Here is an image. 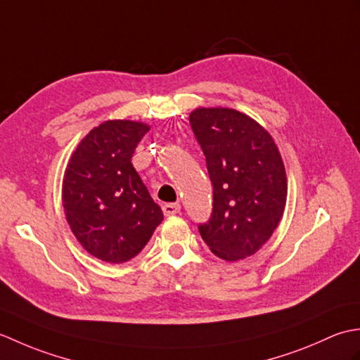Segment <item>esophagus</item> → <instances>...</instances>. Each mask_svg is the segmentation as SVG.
Segmentation results:
<instances>
[{
	"label": "esophagus",
	"mask_w": 360,
	"mask_h": 360,
	"mask_svg": "<svg viewBox=\"0 0 360 360\" xmlns=\"http://www.w3.org/2000/svg\"><path fill=\"white\" fill-rule=\"evenodd\" d=\"M162 210H164V215L165 217L176 215V213L181 212V205L176 204V202H168V204L162 205Z\"/></svg>",
	"instance_id": "obj_1"
}]
</instances>
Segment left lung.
Wrapping results in <instances>:
<instances>
[{
    "instance_id": "1",
    "label": "left lung",
    "mask_w": 360,
    "mask_h": 360,
    "mask_svg": "<svg viewBox=\"0 0 360 360\" xmlns=\"http://www.w3.org/2000/svg\"><path fill=\"white\" fill-rule=\"evenodd\" d=\"M188 120L213 187L210 218L198 231L219 258L250 257L269 240L285 210L288 184L277 145L235 110L198 108Z\"/></svg>"
}]
</instances>
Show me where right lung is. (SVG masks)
<instances>
[{
    "label": "right lung",
    "mask_w": 360,
    "mask_h": 360,
    "mask_svg": "<svg viewBox=\"0 0 360 360\" xmlns=\"http://www.w3.org/2000/svg\"><path fill=\"white\" fill-rule=\"evenodd\" d=\"M150 129L108 120L91 129L71 156L63 179V207L75 238L106 263L136 257L164 219L131 158Z\"/></svg>",
    "instance_id": "add662e5"
}]
</instances>
